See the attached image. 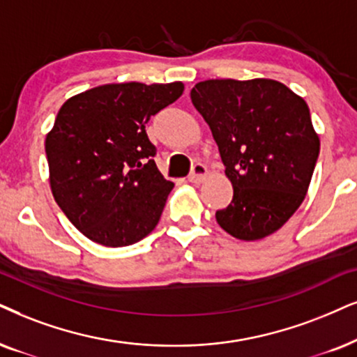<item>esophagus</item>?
Returning a JSON list of instances; mask_svg holds the SVG:
<instances>
[{
	"label": "esophagus",
	"instance_id": "34e87169",
	"mask_svg": "<svg viewBox=\"0 0 357 357\" xmlns=\"http://www.w3.org/2000/svg\"><path fill=\"white\" fill-rule=\"evenodd\" d=\"M206 176H207V168H206V165H202V163H196L192 166V169H191V174H189V181L191 183H194V184H199V183H202L206 179Z\"/></svg>",
	"mask_w": 357,
	"mask_h": 357
}]
</instances>
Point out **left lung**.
I'll use <instances>...</instances> for the list:
<instances>
[{"instance_id": "left-lung-1", "label": "left lung", "mask_w": 357, "mask_h": 357, "mask_svg": "<svg viewBox=\"0 0 357 357\" xmlns=\"http://www.w3.org/2000/svg\"><path fill=\"white\" fill-rule=\"evenodd\" d=\"M191 100L234 188L218 224L241 241L277 232L303 202L319 155L306 102L272 79L204 80Z\"/></svg>"}]
</instances>
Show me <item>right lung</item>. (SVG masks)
I'll return each mask as SVG.
<instances>
[{
    "instance_id": "right-lung-1",
    "label": "right lung",
    "mask_w": 357,
    "mask_h": 357,
    "mask_svg": "<svg viewBox=\"0 0 357 357\" xmlns=\"http://www.w3.org/2000/svg\"><path fill=\"white\" fill-rule=\"evenodd\" d=\"M183 90L181 82L107 84L59 110L46 137L51 191L92 242L132 245L156 227L174 184L156 168L145 125Z\"/></svg>"
}]
</instances>
